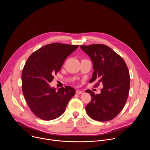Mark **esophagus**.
Listing matches in <instances>:
<instances>
[{"mask_svg":"<svg viewBox=\"0 0 150 150\" xmlns=\"http://www.w3.org/2000/svg\"><path fill=\"white\" fill-rule=\"evenodd\" d=\"M76 93L78 94H83V91H80V90H76Z\"/></svg>","mask_w":150,"mask_h":150,"instance_id":"1","label":"esophagus"}]
</instances>
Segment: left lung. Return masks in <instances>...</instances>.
<instances>
[{
  "label": "left lung",
  "mask_w": 150,
  "mask_h": 150,
  "mask_svg": "<svg viewBox=\"0 0 150 150\" xmlns=\"http://www.w3.org/2000/svg\"><path fill=\"white\" fill-rule=\"evenodd\" d=\"M91 58L94 70L90 82L96 81L103 88L96 95L90 90L86 93L92 97L85 107L88 116L101 122L114 119L123 109L130 87V76L124 60L111 48L104 45L81 46Z\"/></svg>",
  "instance_id": "obj_1"
}]
</instances>
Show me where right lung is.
<instances>
[{
  "label": "right lung",
  "instance_id": "add662e5",
  "mask_svg": "<svg viewBox=\"0 0 150 150\" xmlns=\"http://www.w3.org/2000/svg\"><path fill=\"white\" fill-rule=\"evenodd\" d=\"M79 45L54 42L41 47L27 59L22 72V90L33 113L45 120L55 119L65 111L75 94L69 86L56 91L49 85L65 62Z\"/></svg>",
  "mask_w": 150,
  "mask_h": 150
}]
</instances>
